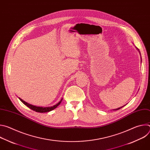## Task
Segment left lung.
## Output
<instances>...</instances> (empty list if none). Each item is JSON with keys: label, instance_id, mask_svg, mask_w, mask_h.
I'll return each mask as SVG.
<instances>
[{"label": "left lung", "instance_id": "1", "mask_svg": "<svg viewBox=\"0 0 150 150\" xmlns=\"http://www.w3.org/2000/svg\"><path fill=\"white\" fill-rule=\"evenodd\" d=\"M138 51H139V50H138ZM139 53H140V52H139ZM122 107H123V106H122ZM122 107H121V108H118V109H115V110H119V109H121V108H122Z\"/></svg>", "mask_w": 150, "mask_h": 150}]
</instances>
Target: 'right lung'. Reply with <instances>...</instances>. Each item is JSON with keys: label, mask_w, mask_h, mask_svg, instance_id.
<instances>
[{"label": "right lung", "mask_w": 150, "mask_h": 150, "mask_svg": "<svg viewBox=\"0 0 150 150\" xmlns=\"http://www.w3.org/2000/svg\"><path fill=\"white\" fill-rule=\"evenodd\" d=\"M19 99L21 101V102L23 103L25 105H26L28 108H29L30 109H31V110L35 111L36 112H39V113H46V112H49L50 111H52L53 110H54V109H56L57 107L60 104L61 101H62V99H61V100L56 105H54L52 107H46V108H42V107H38V106H35V105H33L32 104H30L27 102H25V101H24L23 100H22L21 98H19Z\"/></svg>", "instance_id": "1"}]
</instances>
